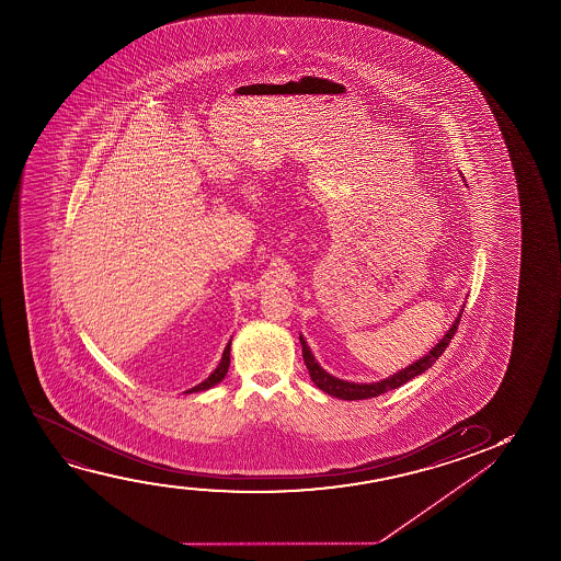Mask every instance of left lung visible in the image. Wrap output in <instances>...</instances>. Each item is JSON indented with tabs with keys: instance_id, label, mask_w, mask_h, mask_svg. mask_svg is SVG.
Segmentation results:
<instances>
[{
	"instance_id": "1",
	"label": "left lung",
	"mask_w": 561,
	"mask_h": 561,
	"mask_svg": "<svg viewBox=\"0 0 561 561\" xmlns=\"http://www.w3.org/2000/svg\"><path fill=\"white\" fill-rule=\"evenodd\" d=\"M466 307V305H463ZM463 307L460 308V312L456 316L453 325L448 328L443 339H438V343L435 346H431V351L427 354H423L420 360H415L414 364H410L407 368L400 369L392 376L385 377L381 381L376 383H353V381H345V379H339V377L331 376L325 369L316 362L314 354L310 351V346L307 345V341L302 335H299L300 345H302V358L307 364L308 374L312 377L316 387L320 391L328 392L331 397L341 400H364L374 399L379 397L383 392L392 391L400 385L408 383L410 379H414L415 376H422L425 369H430L435 362L438 360V356L445 353L446 346L450 343V339L454 337V333L458 330V323H460L461 312Z\"/></svg>"
}]
</instances>
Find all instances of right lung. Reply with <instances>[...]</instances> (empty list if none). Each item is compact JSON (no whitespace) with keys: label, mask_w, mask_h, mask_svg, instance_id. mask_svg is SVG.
<instances>
[{"label":"right lung","mask_w":561,"mask_h":561,"mask_svg":"<svg viewBox=\"0 0 561 561\" xmlns=\"http://www.w3.org/2000/svg\"><path fill=\"white\" fill-rule=\"evenodd\" d=\"M230 346L231 339L228 341L226 348H224L222 360H220V364L216 366L215 371H213V374H210V376H208L205 381H201L199 385H195V387H192L190 391L185 392L208 391V389H213L215 385H218L220 381H222L224 377H226V374H228V368H230Z\"/></svg>","instance_id":"1"}]
</instances>
